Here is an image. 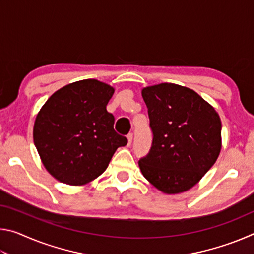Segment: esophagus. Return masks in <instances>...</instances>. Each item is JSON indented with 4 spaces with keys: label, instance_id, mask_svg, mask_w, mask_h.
Instances as JSON below:
<instances>
[{
    "label": "esophagus",
    "instance_id": "obj_1",
    "mask_svg": "<svg viewBox=\"0 0 254 254\" xmlns=\"http://www.w3.org/2000/svg\"><path fill=\"white\" fill-rule=\"evenodd\" d=\"M127 145H128V147H130V145H131V143H132V139H133V134H132V133H128V134H127Z\"/></svg>",
    "mask_w": 254,
    "mask_h": 254
}]
</instances>
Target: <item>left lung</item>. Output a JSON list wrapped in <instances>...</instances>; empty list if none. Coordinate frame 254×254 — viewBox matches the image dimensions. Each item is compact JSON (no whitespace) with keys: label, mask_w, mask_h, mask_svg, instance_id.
Instances as JSON below:
<instances>
[{"label":"left lung","mask_w":254,"mask_h":254,"mask_svg":"<svg viewBox=\"0 0 254 254\" xmlns=\"http://www.w3.org/2000/svg\"><path fill=\"white\" fill-rule=\"evenodd\" d=\"M152 144L139 160L141 173L165 194L186 191L212 168L222 148V123L203 97L162 83L142 89Z\"/></svg>","instance_id":"8db88e82"}]
</instances>
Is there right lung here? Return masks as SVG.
<instances>
[{
    "mask_svg": "<svg viewBox=\"0 0 254 254\" xmlns=\"http://www.w3.org/2000/svg\"><path fill=\"white\" fill-rule=\"evenodd\" d=\"M114 93L96 79L68 84L41 107L33 141L45 168L59 182L80 186L104 173L119 147L127 143L114 130L106 105Z\"/></svg>",
    "mask_w": 254,
    "mask_h": 254,
    "instance_id": "add662e5",
    "label": "right lung"
}]
</instances>
